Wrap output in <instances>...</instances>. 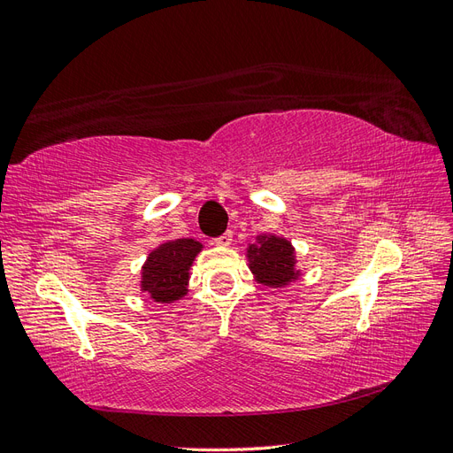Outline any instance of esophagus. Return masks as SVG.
I'll use <instances>...</instances> for the list:
<instances>
[{
    "label": "esophagus",
    "instance_id": "obj_1",
    "mask_svg": "<svg viewBox=\"0 0 453 453\" xmlns=\"http://www.w3.org/2000/svg\"><path fill=\"white\" fill-rule=\"evenodd\" d=\"M231 241H234V234H231V231H226L224 235H219V237L214 239V244H216V247H229Z\"/></svg>",
    "mask_w": 453,
    "mask_h": 453
}]
</instances>
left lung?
Listing matches in <instances>:
<instances>
[{"instance_id":"left-lung-1","label":"left lung","mask_w":453,"mask_h":453,"mask_svg":"<svg viewBox=\"0 0 453 453\" xmlns=\"http://www.w3.org/2000/svg\"><path fill=\"white\" fill-rule=\"evenodd\" d=\"M247 257L256 280L265 287L282 288L298 279L294 249L287 239L277 235L256 237V244H250Z\"/></svg>"}]
</instances>
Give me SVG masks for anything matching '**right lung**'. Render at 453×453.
Instances as JSON below:
<instances>
[{
  "instance_id": "obj_1",
  "label": "right lung",
  "mask_w": 453,
  "mask_h": 453,
  "mask_svg": "<svg viewBox=\"0 0 453 453\" xmlns=\"http://www.w3.org/2000/svg\"><path fill=\"white\" fill-rule=\"evenodd\" d=\"M203 244L196 239H176L163 242L150 252L142 267V290L155 302L173 303L188 292L189 267Z\"/></svg>"
}]
</instances>
